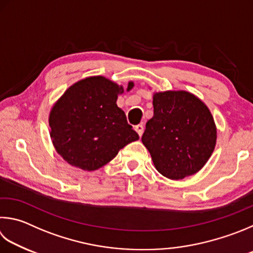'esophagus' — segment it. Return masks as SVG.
<instances>
[{
    "mask_svg": "<svg viewBox=\"0 0 253 253\" xmlns=\"http://www.w3.org/2000/svg\"><path fill=\"white\" fill-rule=\"evenodd\" d=\"M135 130L138 132V135L141 136L142 132H144V126H142V124H138V125L135 126Z\"/></svg>",
    "mask_w": 253,
    "mask_h": 253,
    "instance_id": "esophagus-1",
    "label": "esophagus"
}]
</instances>
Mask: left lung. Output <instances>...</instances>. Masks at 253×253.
Listing matches in <instances>:
<instances>
[{"instance_id":"8db88e82","label":"left lung","mask_w":253,"mask_h":253,"mask_svg":"<svg viewBox=\"0 0 253 253\" xmlns=\"http://www.w3.org/2000/svg\"><path fill=\"white\" fill-rule=\"evenodd\" d=\"M154 116L141 137L155 168L179 180L198 172L212 155L217 128L207 105L186 90L153 95Z\"/></svg>"}]
</instances>
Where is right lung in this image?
<instances>
[{
	"mask_svg": "<svg viewBox=\"0 0 253 253\" xmlns=\"http://www.w3.org/2000/svg\"><path fill=\"white\" fill-rule=\"evenodd\" d=\"M134 87L128 82L127 90ZM122 85L90 76L68 87L49 112V135L57 154L70 165L94 171L139 136L117 106Z\"/></svg>",
	"mask_w": 253,
	"mask_h": 253,
	"instance_id": "obj_1",
	"label": "right lung"
}]
</instances>
